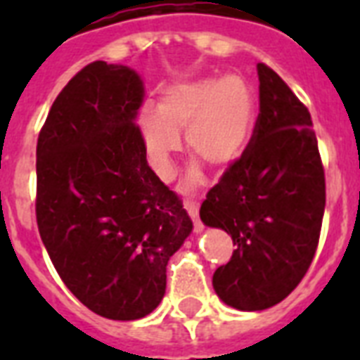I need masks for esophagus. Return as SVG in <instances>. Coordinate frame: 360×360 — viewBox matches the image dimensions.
I'll use <instances>...</instances> for the list:
<instances>
[{
	"mask_svg": "<svg viewBox=\"0 0 360 360\" xmlns=\"http://www.w3.org/2000/svg\"><path fill=\"white\" fill-rule=\"evenodd\" d=\"M185 209L188 211V214H191V219L194 220V231L196 233H200V231H203V224L200 222V219H198V203L196 202H191V200H186L185 202Z\"/></svg>",
	"mask_w": 360,
	"mask_h": 360,
	"instance_id": "34e87169",
	"label": "esophagus"
}]
</instances>
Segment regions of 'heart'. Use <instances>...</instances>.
Returning a JSON list of instances; mask_svg holds the SVG:
<instances>
[{
  "label": "heart",
  "mask_w": 360,
  "mask_h": 360,
  "mask_svg": "<svg viewBox=\"0 0 360 360\" xmlns=\"http://www.w3.org/2000/svg\"><path fill=\"white\" fill-rule=\"evenodd\" d=\"M256 120L248 84L240 76L179 82L160 93L157 108L140 114V136L153 169L162 179L174 175L179 132L186 130V147L211 168H226L243 155Z\"/></svg>",
  "instance_id": "1"
}]
</instances>
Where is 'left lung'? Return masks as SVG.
Listing matches in <instances>:
<instances>
[{"instance_id":"left-lung-1","label":"left lung","mask_w":360,"mask_h":360,"mask_svg":"<svg viewBox=\"0 0 360 360\" xmlns=\"http://www.w3.org/2000/svg\"><path fill=\"white\" fill-rule=\"evenodd\" d=\"M259 115L250 143L207 192L200 219L228 231L237 248L213 274L228 307L256 312L295 290L318 248L325 174L307 106L257 63Z\"/></svg>"}]
</instances>
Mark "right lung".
Segmentation results:
<instances>
[{
	"label": "right lung",
	"instance_id": "1",
	"mask_svg": "<svg viewBox=\"0 0 360 360\" xmlns=\"http://www.w3.org/2000/svg\"><path fill=\"white\" fill-rule=\"evenodd\" d=\"M143 80L95 61L53 101L37 141V224L53 267L91 312L146 318L191 236L183 203L149 168L136 124Z\"/></svg>",
	"mask_w": 360,
	"mask_h": 360
}]
</instances>
